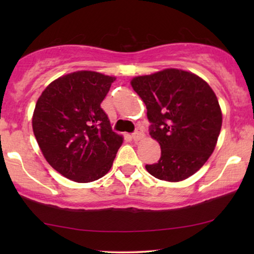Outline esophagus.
Segmentation results:
<instances>
[{
  "mask_svg": "<svg viewBox=\"0 0 254 254\" xmlns=\"http://www.w3.org/2000/svg\"><path fill=\"white\" fill-rule=\"evenodd\" d=\"M143 136H144V133L141 127H137L135 132L132 134V137L134 141H140L141 139H143Z\"/></svg>",
  "mask_w": 254,
  "mask_h": 254,
  "instance_id": "obj_1",
  "label": "esophagus"
}]
</instances>
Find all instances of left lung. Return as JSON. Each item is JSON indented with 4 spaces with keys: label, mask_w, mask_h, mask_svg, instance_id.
Segmentation results:
<instances>
[{
    "label": "left lung",
    "mask_w": 254,
    "mask_h": 254,
    "mask_svg": "<svg viewBox=\"0 0 254 254\" xmlns=\"http://www.w3.org/2000/svg\"><path fill=\"white\" fill-rule=\"evenodd\" d=\"M147 106L150 135L161 148V157L147 165L150 175L180 182L208 160L222 127L217 97L204 79L192 72L168 68L131 80Z\"/></svg>",
    "instance_id": "8db88e82"
}]
</instances>
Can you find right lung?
<instances>
[{"instance_id": "obj_1", "label": "right lung", "mask_w": 254, "mask_h": 254, "mask_svg": "<svg viewBox=\"0 0 254 254\" xmlns=\"http://www.w3.org/2000/svg\"><path fill=\"white\" fill-rule=\"evenodd\" d=\"M115 77L80 70L59 77L38 98L32 128L46 160L64 177L91 183L113 165L121 135L101 103Z\"/></svg>"}]
</instances>
